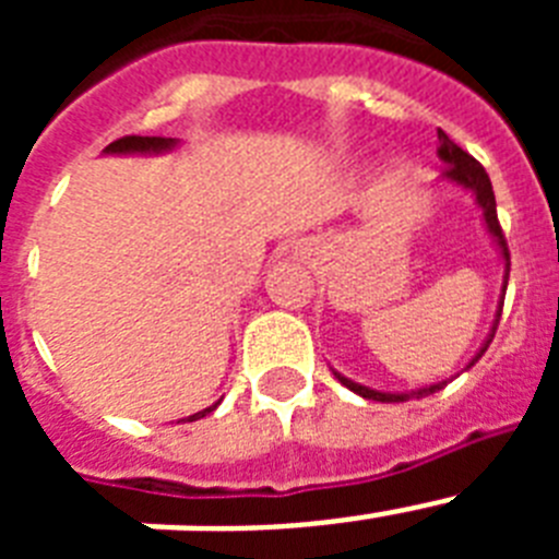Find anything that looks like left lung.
I'll return each instance as SVG.
<instances>
[{
	"mask_svg": "<svg viewBox=\"0 0 559 559\" xmlns=\"http://www.w3.org/2000/svg\"><path fill=\"white\" fill-rule=\"evenodd\" d=\"M437 136H439V151H437L439 159L445 162V170H442V181H451V185L464 187V190H471L473 195H476V204H478V210H481L484 224H487V231H490L492 240H496V246H498V251H501V260H503V285H501V290H503V294H507V280H510V249H507V237H503L501 224H498L496 195H492L490 176H487V170H484V167L478 165L476 159H473L471 153L462 151V147H459L456 142H453L451 136H448V133L442 131V128H439V131H437ZM501 308H503V302H498L496 322H492L490 335H487V341H484V344H481V349H478V353L473 355V360L464 369H471L473 364H476V360L481 358L484 353H487L492 335H496L498 319H501ZM333 374L341 380V383H344V386L349 389V392L360 394V397H367V400H378V403H403V400H412V397H426V394L439 392V389H442L448 383V380H442V383H433V386H423V389H417V392H380V389L360 386V383H355V380L344 378V374L335 372V369H333Z\"/></svg>",
	"mask_w": 559,
	"mask_h": 559,
	"instance_id": "8db88e82",
	"label": "left lung"
}]
</instances>
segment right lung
<instances>
[{
  "mask_svg": "<svg viewBox=\"0 0 559 559\" xmlns=\"http://www.w3.org/2000/svg\"><path fill=\"white\" fill-rule=\"evenodd\" d=\"M176 145H179V140H170V136H122V140L111 142L103 153H114V156H128V153H167ZM218 406H221V400L218 403H212L210 408H204V412L190 414L187 423L206 417V414H212Z\"/></svg>",
  "mask_w": 559,
  "mask_h": 559,
  "instance_id": "obj_1",
  "label": "right lung"
}]
</instances>
